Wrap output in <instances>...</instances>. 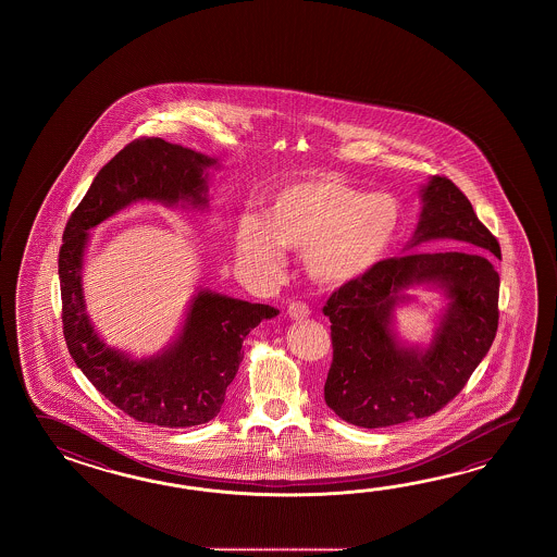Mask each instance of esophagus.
<instances>
[{
  "instance_id": "esophagus-1",
  "label": "esophagus",
  "mask_w": 557,
  "mask_h": 557,
  "mask_svg": "<svg viewBox=\"0 0 557 557\" xmlns=\"http://www.w3.org/2000/svg\"><path fill=\"white\" fill-rule=\"evenodd\" d=\"M286 314L290 320H305L310 317V308L307 302H290L286 308Z\"/></svg>"
}]
</instances>
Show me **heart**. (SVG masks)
Segmentation results:
<instances>
[{
  "mask_svg": "<svg viewBox=\"0 0 557 557\" xmlns=\"http://www.w3.org/2000/svg\"><path fill=\"white\" fill-rule=\"evenodd\" d=\"M403 225L391 195H374L334 177L296 181L276 190L264 214H245L235 228L243 267L261 276L281 271L284 250H302L308 276L320 286L356 283L388 255Z\"/></svg>",
  "mask_w": 557,
  "mask_h": 557,
  "instance_id": "b5f03b06",
  "label": "heart"
}]
</instances>
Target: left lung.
Segmentation results:
<instances>
[{"label":"left lung","mask_w":557,"mask_h":557,"mask_svg":"<svg viewBox=\"0 0 557 557\" xmlns=\"http://www.w3.org/2000/svg\"><path fill=\"white\" fill-rule=\"evenodd\" d=\"M420 199L406 250L432 240L470 247L386 259L334 290L322 308L332 322L324 400L355 426H394L436 414L462 391L496 338L499 274L490 257H499L496 237L450 178H428ZM414 285L436 287L447 298L424 347L404 344L393 329V310L412 300L407 290Z\"/></svg>","instance_id":"left-lung-1"}]
</instances>
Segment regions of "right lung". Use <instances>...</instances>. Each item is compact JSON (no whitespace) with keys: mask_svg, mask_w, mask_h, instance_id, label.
Instances as JSON below:
<instances>
[{"mask_svg":"<svg viewBox=\"0 0 557 557\" xmlns=\"http://www.w3.org/2000/svg\"><path fill=\"white\" fill-rule=\"evenodd\" d=\"M211 166L213 157L159 137L129 143L97 173L63 233L61 319L70 355L109 403L145 424L187 428L213 420L243 360V341L278 310L201 288L173 343L153 356L127 355L99 336L85 310L89 228L135 202L207 209Z\"/></svg>","mask_w":557,"mask_h":557,"instance_id":"obj_1","label":"right lung"}]
</instances>
